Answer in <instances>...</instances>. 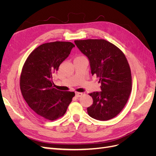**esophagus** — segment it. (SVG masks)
I'll return each mask as SVG.
<instances>
[{
	"label": "esophagus",
	"instance_id": "obj_1",
	"mask_svg": "<svg viewBox=\"0 0 156 156\" xmlns=\"http://www.w3.org/2000/svg\"><path fill=\"white\" fill-rule=\"evenodd\" d=\"M83 95V93H81V92H75V96L76 97H77V98H79V97H81V96H82Z\"/></svg>",
	"mask_w": 156,
	"mask_h": 156
}]
</instances>
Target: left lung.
<instances>
[{
	"label": "left lung",
	"mask_w": 156,
	"mask_h": 156,
	"mask_svg": "<svg viewBox=\"0 0 156 156\" xmlns=\"http://www.w3.org/2000/svg\"><path fill=\"white\" fill-rule=\"evenodd\" d=\"M75 44L88 58L92 75L101 84V92L89 94L93 103L87 108L88 115L101 121L113 119L123 109L131 91V69L125 55L103 39L75 40Z\"/></svg>",
	"instance_id": "left-lung-1"
}]
</instances>
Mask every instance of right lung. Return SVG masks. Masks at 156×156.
Returning <instances> with one entry per match:
<instances>
[{"label": "right lung", "mask_w": 156, "mask_h": 156, "mask_svg": "<svg viewBox=\"0 0 156 156\" xmlns=\"http://www.w3.org/2000/svg\"><path fill=\"white\" fill-rule=\"evenodd\" d=\"M75 45L54 41L37 47L28 56L20 76V89L28 105L45 119L55 120L64 115L75 96L53 87V75L70 54Z\"/></svg>", "instance_id": "obj_1"}]
</instances>
